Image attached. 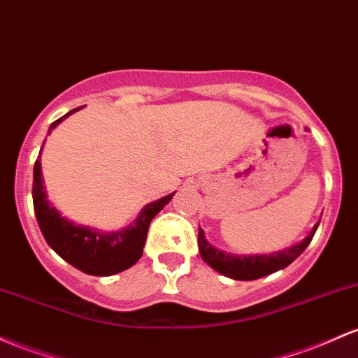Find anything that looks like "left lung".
I'll list each match as a JSON object with an SVG mask.
<instances>
[{
    "instance_id": "obj_1",
    "label": "left lung",
    "mask_w": 358,
    "mask_h": 358,
    "mask_svg": "<svg viewBox=\"0 0 358 358\" xmlns=\"http://www.w3.org/2000/svg\"><path fill=\"white\" fill-rule=\"evenodd\" d=\"M320 222L314 224L313 231L308 234V238L302 239L297 245L290 246V248H285L282 251H277V253L270 255H231L226 253V251H221L210 245L206 239V234H203V229L199 226V250L202 260L210 265L215 272L226 275V277L234 278V280H257V278L265 277V275H270L277 270L285 268V266L290 265L297 257L309 246L311 239L316 233Z\"/></svg>"
}]
</instances>
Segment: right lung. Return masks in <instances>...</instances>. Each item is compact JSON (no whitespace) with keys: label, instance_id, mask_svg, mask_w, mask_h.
Wrapping results in <instances>:
<instances>
[{"label":"right lung","instance_id":"add662e5","mask_svg":"<svg viewBox=\"0 0 358 358\" xmlns=\"http://www.w3.org/2000/svg\"><path fill=\"white\" fill-rule=\"evenodd\" d=\"M80 108L81 107L71 110L61 119L52 122L49 127V134L66 117H69L71 113ZM173 195H175V192L144 206V209L137 215L136 222H132L125 229L101 233L93 227L74 224L69 219L62 217L61 212L47 199L44 178H42L41 155H38L34 166V210L47 245L74 268L88 275H96V277H108V275L124 272L143 257L149 224H151L152 217L170 202Z\"/></svg>","mask_w":358,"mask_h":358}]
</instances>
